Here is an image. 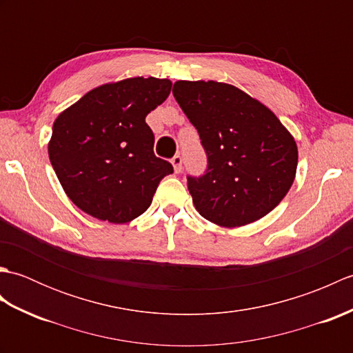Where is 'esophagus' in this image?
I'll use <instances>...</instances> for the list:
<instances>
[{
	"mask_svg": "<svg viewBox=\"0 0 353 353\" xmlns=\"http://www.w3.org/2000/svg\"><path fill=\"white\" fill-rule=\"evenodd\" d=\"M182 162H183V159H182L181 154H176L171 159V163H172V167H174L176 172H181L182 171Z\"/></svg>",
	"mask_w": 353,
	"mask_h": 353,
	"instance_id": "esophagus-1",
	"label": "esophagus"
}]
</instances>
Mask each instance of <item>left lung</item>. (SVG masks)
<instances>
[{
	"mask_svg": "<svg viewBox=\"0 0 353 353\" xmlns=\"http://www.w3.org/2000/svg\"><path fill=\"white\" fill-rule=\"evenodd\" d=\"M179 106L196 127L208 167L188 176L201 216L238 228L267 215L287 196L297 170V145L272 110L220 81L179 80Z\"/></svg>",
	"mask_w": 353,
	"mask_h": 353,
	"instance_id": "left-lung-1",
	"label": "left lung"
}]
</instances>
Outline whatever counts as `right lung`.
Returning <instances> with one entry per match:
<instances>
[{
    "mask_svg": "<svg viewBox=\"0 0 353 353\" xmlns=\"http://www.w3.org/2000/svg\"><path fill=\"white\" fill-rule=\"evenodd\" d=\"M171 92L168 79L133 77L92 89L52 124L48 156L66 196L95 219L144 214L172 165L156 157L145 117Z\"/></svg>",
    "mask_w": 353,
    "mask_h": 353,
    "instance_id": "add662e5",
    "label": "right lung"
}]
</instances>
